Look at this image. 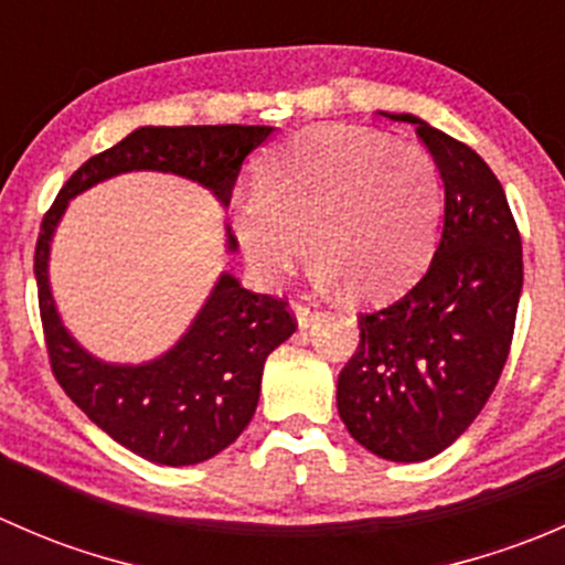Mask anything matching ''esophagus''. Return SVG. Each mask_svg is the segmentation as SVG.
I'll return each instance as SVG.
<instances>
[{
	"label": "esophagus",
	"instance_id": "1",
	"mask_svg": "<svg viewBox=\"0 0 565 565\" xmlns=\"http://www.w3.org/2000/svg\"><path fill=\"white\" fill-rule=\"evenodd\" d=\"M292 311H295V317H298V324H300V328H309V324L315 322V319L319 317V311L315 309V306L303 303V300H295V303H292Z\"/></svg>",
	"mask_w": 565,
	"mask_h": 565
}]
</instances>
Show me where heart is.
Listing matches in <instances>:
<instances>
[{"mask_svg":"<svg viewBox=\"0 0 565 565\" xmlns=\"http://www.w3.org/2000/svg\"><path fill=\"white\" fill-rule=\"evenodd\" d=\"M440 215V172L424 147L328 122L262 161L256 193L235 204L232 226L267 281L292 270L309 243L322 281L374 300L424 270Z\"/></svg>","mask_w":565,"mask_h":565,"instance_id":"b5f03b06","label":"heart"}]
</instances>
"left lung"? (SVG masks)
Here are the masks:
<instances>
[{"instance_id":"left-lung-1","label":"left lung","mask_w":565,"mask_h":565,"mask_svg":"<svg viewBox=\"0 0 565 565\" xmlns=\"http://www.w3.org/2000/svg\"><path fill=\"white\" fill-rule=\"evenodd\" d=\"M446 185L443 237L404 298L358 317L361 341L335 385L350 435L377 457L446 451L492 396L514 339L522 237L503 185L476 150L413 114Z\"/></svg>"}]
</instances>
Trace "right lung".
Returning <instances> with one entry per match:
<instances>
[{
    "label": "right lung",
    "mask_w": 565,
    "mask_h": 565,
    "mask_svg": "<svg viewBox=\"0 0 565 565\" xmlns=\"http://www.w3.org/2000/svg\"><path fill=\"white\" fill-rule=\"evenodd\" d=\"M270 130L267 125L134 130L82 163L40 224L35 278L51 374L111 440L156 465H199L241 437L259 402L267 355L295 333L298 319L284 298L250 292L224 273L174 350L145 366H111L84 352L60 322L45 270L51 235L76 193L134 169L182 174L230 204L243 161ZM235 248L230 235V250Z\"/></svg>",
    "instance_id": "1"
}]
</instances>
